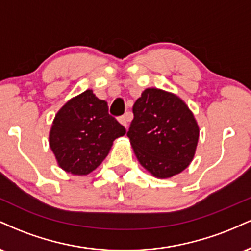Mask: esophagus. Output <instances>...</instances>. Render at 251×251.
Here are the masks:
<instances>
[{
    "label": "esophagus",
    "instance_id": "1",
    "mask_svg": "<svg viewBox=\"0 0 251 251\" xmlns=\"http://www.w3.org/2000/svg\"><path fill=\"white\" fill-rule=\"evenodd\" d=\"M131 119H132V114L129 113V112H127V113H125L123 117L119 118V122L123 126H125V128H127L128 127V123L131 122Z\"/></svg>",
    "mask_w": 251,
    "mask_h": 251
}]
</instances>
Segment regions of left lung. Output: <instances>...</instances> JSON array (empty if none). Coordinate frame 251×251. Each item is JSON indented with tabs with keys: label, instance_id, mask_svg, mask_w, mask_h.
<instances>
[{
	"label": "left lung",
	"instance_id": "left-lung-1",
	"mask_svg": "<svg viewBox=\"0 0 251 251\" xmlns=\"http://www.w3.org/2000/svg\"><path fill=\"white\" fill-rule=\"evenodd\" d=\"M127 132L138 162L155 178L184 171L194 159L200 127L179 97L159 88H146L133 105Z\"/></svg>",
	"mask_w": 251,
	"mask_h": 251
}]
</instances>
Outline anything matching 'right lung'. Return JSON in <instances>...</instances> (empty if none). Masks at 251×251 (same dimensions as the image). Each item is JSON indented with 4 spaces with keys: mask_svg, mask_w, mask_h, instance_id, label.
Returning <instances> with one entry per match:
<instances>
[{
    "mask_svg": "<svg viewBox=\"0 0 251 251\" xmlns=\"http://www.w3.org/2000/svg\"><path fill=\"white\" fill-rule=\"evenodd\" d=\"M125 133V127L108 114L107 102L86 89L55 114L50 146L63 171L86 176L102 163L114 140Z\"/></svg>",
    "mask_w": 251,
    "mask_h": 251,
    "instance_id": "obj_1",
    "label": "right lung"
}]
</instances>
